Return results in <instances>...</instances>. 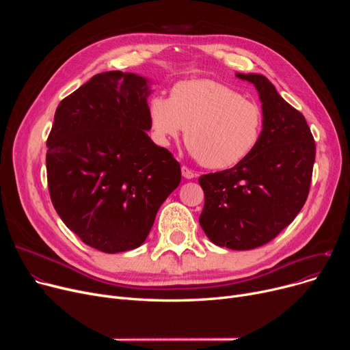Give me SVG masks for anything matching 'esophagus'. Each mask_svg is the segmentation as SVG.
Listing matches in <instances>:
<instances>
[{
	"label": "esophagus",
	"mask_w": 350,
	"mask_h": 350,
	"mask_svg": "<svg viewBox=\"0 0 350 350\" xmlns=\"http://www.w3.org/2000/svg\"><path fill=\"white\" fill-rule=\"evenodd\" d=\"M181 174H183V177L185 178H194L196 177V173L194 172H191L189 167H186V165H183L181 167Z\"/></svg>",
	"instance_id": "34e87169"
}]
</instances>
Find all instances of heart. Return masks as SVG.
<instances>
[{
  "label": "heart",
  "instance_id": "obj_1",
  "mask_svg": "<svg viewBox=\"0 0 350 350\" xmlns=\"http://www.w3.org/2000/svg\"><path fill=\"white\" fill-rule=\"evenodd\" d=\"M147 113L157 143L169 144L186 129L190 156L210 169H230L245 160L264 131L258 103L210 79L180 82L170 98L153 96Z\"/></svg>",
  "mask_w": 350,
  "mask_h": 350
}]
</instances>
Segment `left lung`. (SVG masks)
<instances>
[{
  "label": "left lung",
  "instance_id": "obj_1",
  "mask_svg": "<svg viewBox=\"0 0 350 350\" xmlns=\"http://www.w3.org/2000/svg\"><path fill=\"white\" fill-rule=\"evenodd\" d=\"M235 77L258 90L264 131L245 160L198 178L204 191L200 226L213 244L244 251L273 240L301 211L317 147L304 115L264 75Z\"/></svg>",
  "mask_w": 350,
  "mask_h": 350
}]
</instances>
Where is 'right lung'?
Segmentation results:
<instances>
[{"mask_svg": "<svg viewBox=\"0 0 350 350\" xmlns=\"http://www.w3.org/2000/svg\"><path fill=\"white\" fill-rule=\"evenodd\" d=\"M150 94L147 78L110 70L55 112L46 142L52 204L70 231L102 252L140 247L180 185L178 161L147 135Z\"/></svg>", "mask_w": 350, "mask_h": 350, "instance_id": "add662e5", "label": "right lung"}]
</instances>
